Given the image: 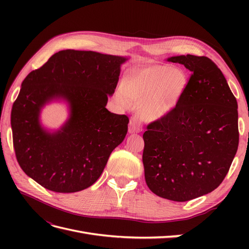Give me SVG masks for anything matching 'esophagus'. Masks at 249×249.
Returning a JSON list of instances; mask_svg holds the SVG:
<instances>
[{"label":"esophagus","instance_id":"esophagus-1","mask_svg":"<svg viewBox=\"0 0 249 249\" xmlns=\"http://www.w3.org/2000/svg\"><path fill=\"white\" fill-rule=\"evenodd\" d=\"M130 123H131V124H133V123H134V119H132V120H131V122H130Z\"/></svg>","mask_w":249,"mask_h":249}]
</instances>
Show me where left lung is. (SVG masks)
I'll use <instances>...</instances> for the list:
<instances>
[{
    "label": "left lung",
    "instance_id": "1",
    "mask_svg": "<svg viewBox=\"0 0 249 249\" xmlns=\"http://www.w3.org/2000/svg\"><path fill=\"white\" fill-rule=\"evenodd\" d=\"M126 60L63 50L22 81L11 110V127L17 160L28 177L61 193L81 191L96 182L127 132V116L106 109ZM53 100L69 103L70 117L50 132L41 125L40 113ZM146 184L157 194L155 185Z\"/></svg>",
    "mask_w": 249,
    "mask_h": 249
}]
</instances>
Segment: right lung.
Wrapping results in <instances>:
<instances>
[{
	"label": "right lung",
	"mask_w": 249,
	"mask_h": 249,
	"mask_svg": "<svg viewBox=\"0 0 249 249\" xmlns=\"http://www.w3.org/2000/svg\"><path fill=\"white\" fill-rule=\"evenodd\" d=\"M191 76L176 105L143 134L145 180L160 197L186 201L212 192L238 149L237 101L223 73L208 57L182 55Z\"/></svg>",
	"instance_id": "1"
}]
</instances>
